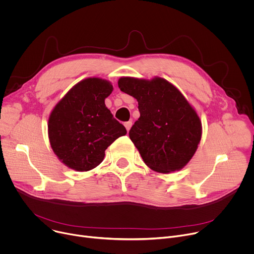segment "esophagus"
<instances>
[{
  "label": "esophagus",
  "mask_w": 254,
  "mask_h": 254,
  "mask_svg": "<svg viewBox=\"0 0 254 254\" xmlns=\"http://www.w3.org/2000/svg\"><path fill=\"white\" fill-rule=\"evenodd\" d=\"M131 126H132V123H131V122H127V123H125V127H126V128H127V131L130 129Z\"/></svg>",
  "instance_id": "obj_1"
}]
</instances>
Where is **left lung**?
Segmentation results:
<instances>
[{
	"instance_id": "8db88e82",
	"label": "left lung",
	"mask_w": 254,
	"mask_h": 254,
	"mask_svg": "<svg viewBox=\"0 0 254 254\" xmlns=\"http://www.w3.org/2000/svg\"><path fill=\"white\" fill-rule=\"evenodd\" d=\"M118 83L122 91L137 100L140 117L128 134L144 164L163 174L183 169L202 136L195 108L175 85L159 76H124Z\"/></svg>"
}]
</instances>
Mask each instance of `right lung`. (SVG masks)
I'll use <instances>...</instances> for the list:
<instances>
[{
	"label": "right lung",
	"instance_id": "add662e5",
	"mask_svg": "<svg viewBox=\"0 0 254 254\" xmlns=\"http://www.w3.org/2000/svg\"><path fill=\"white\" fill-rule=\"evenodd\" d=\"M113 84L99 77L85 78L54 106L48 120V137L57 158L68 168L87 172L104 159L105 150L127 133L105 106Z\"/></svg>",
	"mask_w": 254,
	"mask_h": 254
}]
</instances>
